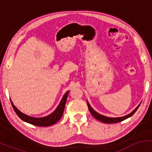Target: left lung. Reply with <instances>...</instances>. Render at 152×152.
<instances>
[{
  "mask_svg": "<svg viewBox=\"0 0 152 152\" xmlns=\"http://www.w3.org/2000/svg\"><path fill=\"white\" fill-rule=\"evenodd\" d=\"M86 102H87V105H88V109H89L91 114H92V116H93L95 118H96L97 120H99V121L104 122V123H106V124L117 123V122L122 121H124V120L126 119V118L131 117V116H132V115H133L134 113L137 111L138 108H139V106H140V104H141V103H140V104H139V105L137 106V107H136V109H134V111H132V112L130 113V114H127V115H126V116H121V117H108V116H104V115L99 114L98 112H96V111H94V110L93 109V108L91 106V105L89 104V103H88V101H86Z\"/></svg>",
  "mask_w": 152,
  "mask_h": 152,
  "instance_id": "1",
  "label": "left lung"
}]
</instances>
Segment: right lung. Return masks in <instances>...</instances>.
<instances>
[{"mask_svg":"<svg viewBox=\"0 0 152 152\" xmlns=\"http://www.w3.org/2000/svg\"><path fill=\"white\" fill-rule=\"evenodd\" d=\"M69 91H68L64 94L58 106H57L56 109H55V111H54L53 113H51L50 114L48 115V116H44V117L36 118L33 117V116H28V115L23 114L21 111H19V110L14 106V104L12 102V101H10V102H11L12 106H13V109H14L15 112L16 113L17 115H18V117L20 118V119H22L23 121L31 124L34 125V126H51V125L56 124L57 121H59V119H60L61 118L63 114H64L66 99H67V96L68 95H69Z\"/></svg>","mask_w":152,"mask_h":152,"instance_id":"1","label":"right lung"}]
</instances>
